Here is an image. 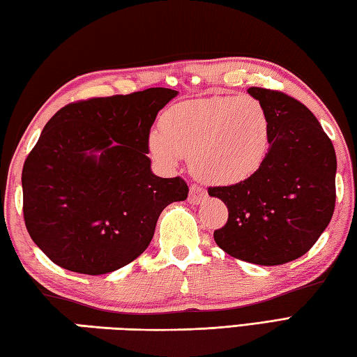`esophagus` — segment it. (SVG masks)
Returning <instances> with one entry per match:
<instances>
[{"instance_id": "esophagus-1", "label": "esophagus", "mask_w": 357, "mask_h": 357, "mask_svg": "<svg viewBox=\"0 0 357 357\" xmlns=\"http://www.w3.org/2000/svg\"><path fill=\"white\" fill-rule=\"evenodd\" d=\"M205 199H206V191L204 190V188L199 185L190 186V197H188V200H190L192 205H197V204H200V202H204Z\"/></svg>"}]
</instances>
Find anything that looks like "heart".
<instances>
[{
	"mask_svg": "<svg viewBox=\"0 0 357 357\" xmlns=\"http://www.w3.org/2000/svg\"><path fill=\"white\" fill-rule=\"evenodd\" d=\"M151 151L165 165L191 157L196 176L216 185L241 183L257 174L272 146V121L252 96H214L169 107Z\"/></svg>",
	"mask_w": 357,
	"mask_h": 357,
	"instance_id": "1",
	"label": "heart"
}]
</instances>
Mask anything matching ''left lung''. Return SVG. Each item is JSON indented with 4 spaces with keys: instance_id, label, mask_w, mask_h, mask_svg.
<instances>
[{
    "instance_id": "left-lung-1",
    "label": "left lung",
    "mask_w": 357,
    "mask_h": 357,
    "mask_svg": "<svg viewBox=\"0 0 357 357\" xmlns=\"http://www.w3.org/2000/svg\"><path fill=\"white\" fill-rule=\"evenodd\" d=\"M247 91L266 105L272 146L253 177L208 188L228 208L214 241L236 259L280 266L309 252L331 220L337 161L331 139L305 104L278 90Z\"/></svg>"
}]
</instances>
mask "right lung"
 <instances>
[{
	"label": "right lung",
	"mask_w": 357,
	"mask_h": 357,
	"mask_svg": "<svg viewBox=\"0 0 357 357\" xmlns=\"http://www.w3.org/2000/svg\"><path fill=\"white\" fill-rule=\"evenodd\" d=\"M171 89L90 98L60 109L26 157L23 216L54 264L104 275L151 244L158 216L188 197L181 177L151 171L149 135Z\"/></svg>",
	"instance_id": "1"
}]
</instances>
